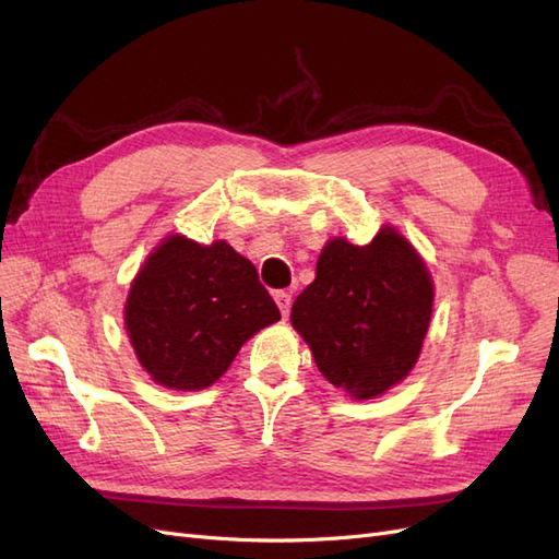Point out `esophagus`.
I'll list each match as a JSON object with an SVG mask.
<instances>
[{
  "instance_id": "obj_1",
  "label": "esophagus",
  "mask_w": 559,
  "mask_h": 559,
  "mask_svg": "<svg viewBox=\"0 0 559 559\" xmlns=\"http://www.w3.org/2000/svg\"><path fill=\"white\" fill-rule=\"evenodd\" d=\"M275 302H277L282 317H289V312H292V294L289 292H277L275 294Z\"/></svg>"
}]
</instances>
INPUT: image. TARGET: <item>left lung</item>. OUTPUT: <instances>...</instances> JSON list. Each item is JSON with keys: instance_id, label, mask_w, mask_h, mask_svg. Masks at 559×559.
<instances>
[{"instance_id": "8db88e82", "label": "left lung", "mask_w": 559, "mask_h": 559, "mask_svg": "<svg viewBox=\"0 0 559 559\" xmlns=\"http://www.w3.org/2000/svg\"><path fill=\"white\" fill-rule=\"evenodd\" d=\"M433 302L427 265L394 228L364 247L331 240L292 308L317 368L354 399H373L415 366Z\"/></svg>"}]
</instances>
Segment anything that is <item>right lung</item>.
Here are the masks:
<instances>
[{"label": "right lung", "instance_id": "obj_1", "mask_svg": "<svg viewBox=\"0 0 559 559\" xmlns=\"http://www.w3.org/2000/svg\"><path fill=\"white\" fill-rule=\"evenodd\" d=\"M280 310L251 261L230 245L167 238L142 265L126 302V329L146 373L193 392L222 378L249 337Z\"/></svg>", "mask_w": 559, "mask_h": 559}]
</instances>
